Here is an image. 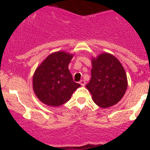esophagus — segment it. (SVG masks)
<instances>
[{
    "mask_svg": "<svg viewBox=\"0 0 150 150\" xmlns=\"http://www.w3.org/2000/svg\"><path fill=\"white\" fill-rule=\"evenodd\" d=\"M80 84L82 86H85V81L84 80H80Z\"/></svg>",
    "mask_w": 150,
    "mask_h": 150,
    "instance_id": "esophagus-1",
    "label": "esophagus"
}]
</instances>
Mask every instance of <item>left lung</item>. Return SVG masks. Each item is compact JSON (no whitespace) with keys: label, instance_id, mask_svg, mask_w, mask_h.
Segmentation results:
<instances>
[{"label":"left lung","instance_id":"1","mask_svg":"<svg viewBox=\"0 0 150 150\" xmlns=\"http://www.w3.org/2000/svg\"><path fill=\"white\" fill-rule=\"evenodd\" d=\"M92 61V77L86 87L96 104L110 107L124 96L128 87L126 73L119 61L109 53H101Z\"/></svg>","mask_w":150,"mask_h":150}]
</instances>
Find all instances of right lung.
Listing matches in <instances>:
<instances>
[{"instance_id": "1", "label": "right lung", "mask_w": 150, "mask_h": 150, "mask_svg": "<svg viewBox=\"0 0 150 150\" xmlns=\"http://www.w3.org/2000/svg\"><path fill=\"white\" fill-rule=\"evenodd\" d=\"M73 55L58 51L49 55L37 68L33 89L38 99L50 106H59L70 100L80 85L73 81L68 70Z\"/></svg>"}]
</instances>
